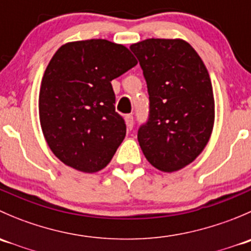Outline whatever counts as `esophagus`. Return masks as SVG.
Listing matches in <instances>:
<instances>
[{"mask_svg":"<svg viewBox=\"0 0 251 251\" xmlns=\"http://www.w3.org/2000/svg\"><path fill=\"white\" fill-rule=\"evenodd\" d=\"M125 123L127 126L128 130H132L133 127V116L132 115H126L125 116Z\"/></svg>","mask_w":251,"mask_h":251,"instance_id":"esophagus-1","label":"esophagus"}]
</instances>
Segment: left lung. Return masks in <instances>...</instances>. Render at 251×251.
<instances>
[{
  "instance_id": "8db88e82",
  "label": "left lung",
  "mask_w": 251,
  "mask_h": 251,
  "mask_svg": "<svg viewBox=\"0 0 251 251\" xmlns=\"http://www.w3.org/2000/svg\"><path fill=\"white\" fill-rule=\"evenodd\" d=\"M149 93V119L138 130L147 160L163 173L178 171L204 151L215 121L206 67L181 39H148L130 46Z\"/></svg>"
}]
</instances>
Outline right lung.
Listing matches in <instances>:
<instances>
[{"mask_svg": "<svg viewBox=\"0 0 251 251\" xmlns=\"http://www.w3.org/2000/svg\"><path fill=\"white\" fill-rule=\"evenodd\" d=\"M136 64L128 48L108 40L58 48L41 81L39 115L45 140L62 163L86 174L110 163L126 135L111 80Z\"/></svg>", "mask_w": 251, "mask_h": 251, "instance_id": "add662e5", "label": "right lung"}]
</instances>
